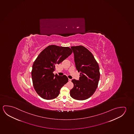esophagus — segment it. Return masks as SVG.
Masks as SVG:
<instances>
[{
  "label": "esophagus",
  "mask_w": 134,
  "mask_h": 134,
  "mask_svg": "<svg viewBox=\"0 0 134 134\" xmlns=\"http://www.w3.org/2000/svg\"><path fill=\"white\" fill-rule=\"evenodd\" d=\"M69 82H71V79H70V78H69Z\"/></svg>",
  "instance_id": "obj_1"
}]
</instances>
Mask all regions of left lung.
Masks as SVG:
<instances>
[{
	"label": "left lung",
	"mask_w": 134,
	"mask_h": 134,
	"mask_svg": "<svg viewBox=\"0 0 134 134\" xmlns=\"http://www.w3.org/2000/svg\"><path fill=\"white\" fill-rule=\"evenodd\" d=\"M71 48L80 76L79 80L71 81L74 87L70 90V96L73 99L84 100L90 98L98 86L100 76L99 65L92 54L84 46H71Z\"/></svg>",
	"instance_id": "obj_1"
}]
</instances>
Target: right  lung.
Masks as SVG:
<instances>
[{
	"instance_id": "right-lung-1",
	"label": "right lung",
	"mask_w": 134,
	"mask_h": 134,
	"mask_svg": "<svg viewBox=\"0 0 134 134\" xmlns=\"http://www.w3.org/2000/svg\"><path fill=\"white\" fill-rule=\"evenodd\" d=\"M72 53L69 47L49 45L39 54L32 65L31 77L37 94L43 99H54L62 87L68 82L65 75L53 74L56 65L63 62Z\"/></svg>"
}]
</instances>
